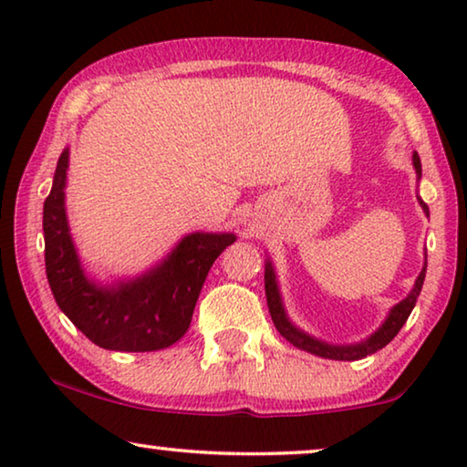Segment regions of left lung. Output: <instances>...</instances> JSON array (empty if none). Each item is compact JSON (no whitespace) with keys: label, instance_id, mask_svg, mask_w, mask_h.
<instances>
[{"label":"left lung","instance_id":"obj_1","mask_svg":"<svg viewBox=\"0 0 467 467\" xmlns=\"http://www.w3.org/2000/svg\"><path fill=\"white\" fill-rule=\"evenodd\" d=\"M412 163H414V170H417V174L420 176V159H419L417 152H414V155H412ZM420 206H423L425 214L430 216V208H427V203L420 202ZM425 272H427V259H425L423 272L419 274L417 283H414V286H412L410 296H408L406 299H401L398 306H393V310L389 312L387 321L380 325V329L374 331V334L369 336L368 340H363L359 344H348V347H334V344L315 340V337H310L308 334H304V331H299L296 325H291V321L285 315L283 302H280V293H278V285H276V274H274V267H272L270 261H267V264H265V297H267V308H270L272 321H274V325H276V329L280 331V336L286 337V340H289L293 347H297V348H302V350H308V353H312V355L325 357V359L357 361V359H363V357L376 353V350H380L382 347H387V344L391 342L393 337L400 334V329L404 327V323L408 321V317H410L414 304H417V297H419L420 289H423Z\"/></svg>","mask_w":467,"mask_h":467}]
</instances>
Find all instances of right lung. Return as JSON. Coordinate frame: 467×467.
<instances>
[{
    "label": "right lung",
    "mask_w": 467,
    "mask_h": 467,
    "mask_svg": "<svg viewBox=\"0 0 467 467\" xmlns=\"http://www.w3.org/2000/svg\"><path fill=\"white\" fill-rule=\"evenodd\" d=\"M67 150L57 161L44 202V259L55 302L93 344L123 353H149L187 334L197 297L214 259L234 234H191L168 259L136 280L101 286L82 272L66 216Z\"/></svg>",
    "instance_id": "right-lung-1"
}]
</instances>
